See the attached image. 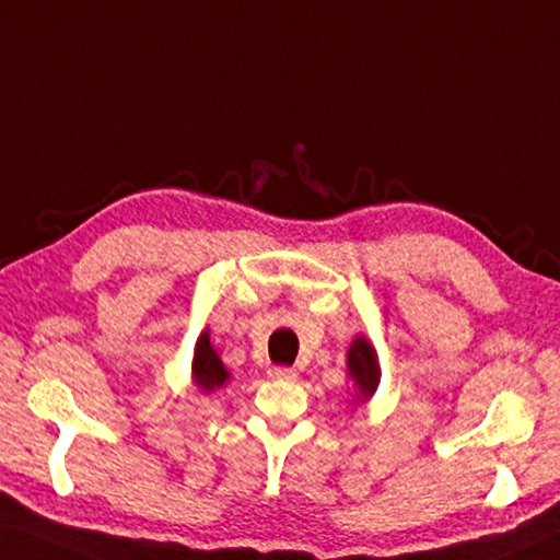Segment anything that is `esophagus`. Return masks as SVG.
Returning a JSON list of instances; mask_svg holds the SVG:
<instances>
[{
    "instance_id": "1",
    "label": "esophagus",
    "mask_w": 560,
    "mask_h": 560,
    "mask_svg": "<svg viewBox=\"0 0 560 560\" xmlns=\"http://www.w3.org/2000/svg\"><path fill=\"white\" fill-rule=\"evenodd\" d=\"M269 378H277V381H295V378H299V371L289 369V366H271V369H269Z\"/></svg>"
}]
</instances>
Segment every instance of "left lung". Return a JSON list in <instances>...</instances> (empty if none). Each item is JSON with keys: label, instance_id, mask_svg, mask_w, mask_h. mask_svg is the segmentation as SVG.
<instances>
[{"label": "left lung", "instance_id": "obj_1", "mask_svg": "<svg viewBox=\"0 0 560 560\" xmlns=\"http://www.w3.org/2000/svg\"><path fill=\"white\" fill-rule=\"evenodd\" d=\"M347 374L354 381L359 402H366L371 396H374L381 381V366H378L376 349L371 347L366 337L359 335L354 337V342L349 345Z\"/></svg>", "mask_w": 560, "mask_h": 560}]
</instances>
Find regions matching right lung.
<instances>
[{"mask_svg":"<svg viewBox=\"0 0 560 560\" xmlns=\"http://www.w3.org/2000/svg\"><path fill=\"white\" fill-rule=\"evenodd\" d=\"M191 378L203 393H213L218 388H223L230 381L228 369L223 366L221 357H218V352L213 349L208 330L201 332V337L196 339L194 361H191Z\"/></svg>","mask_w":560,"mask_h":560,"instance_id":"1","label":"right lung"}]
</instances>
